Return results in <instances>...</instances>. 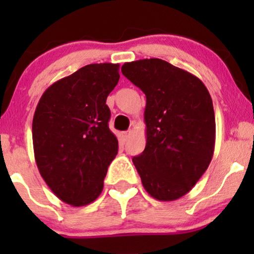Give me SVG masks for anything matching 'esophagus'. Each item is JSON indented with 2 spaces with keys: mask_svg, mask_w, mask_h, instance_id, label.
<instances>
[{
  "mask_svg": "<svg viewBox=\"0 0 254 254\" xmlns=\"http://www.w3.org/2000/svg\"><path fill=\"white\" fill-rule=\"evenodd\" d=\"M130 133H131V131H125V132H123V137H124V139H125V141H127V139L129 138Z\"/></svg>",
  "mask_w": 254,
  "mask_h": 254,
  "instance_id": "1",
  "label": "esophagus"
}]
</instances>
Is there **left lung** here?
I'll return each instance as SVG.
<instances>
[{"label":"left lung","instance_id":"left-lung-1","mask_svg":"<svg viewBox=\"0 0 254 254\" xmlns=\"http://www.w3.org/2000/svg\"><path fill=\"white\" fill-rule=\"evenodd\" d=\"M122 72L147 98V143L133 165L151 197L176 200L192 190L214 155L210 94L197 76L159 58L125 63Z\"/></svg>","mask_w":254,"mask_h":254}]
</instances>
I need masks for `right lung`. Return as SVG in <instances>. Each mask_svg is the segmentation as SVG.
Segmentation results:
<instances>
[{
  "label": "right lung",
  "mask_w": 254,
  "mask_h": 254,
  "mask_svg": "<svg viewBox=\"0 0 254 254\" xmlns=\"http://www.w3.org/2000/svg\"><path fill=\"white\" fill-rule=\"evenodd\" d=\"M119 64H88L43 93L32 123L40 176L64 203L83 206L104 189L118 153L106 99L117 86Z\"/></svg>",
  "instance_id": "1"
}]
</instances>
